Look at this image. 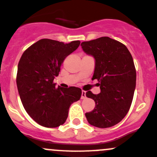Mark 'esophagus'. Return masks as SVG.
<instances>
[{
	"mask_svg": "<svg viewBox=\"0 0 157 157\" xmlns=\"http://www.w3.org/2000/svg\"><path fill=\"white\" fill-rule=\"evenodd\" d=\"M86 92L85 91H82V94H81V99H86Z\"/></svg>",
	"mask_w": 157,
	"mask_h": 157,
	"instance_id": "34e87169",
	"label": "esophagus"
}]
</instances>
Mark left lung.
<instances>
[{"mask_svg":"<svg viewBox=\"0 0 157 157\" xmlns=\"http://www.w3.org/2000/svg\"><path fill=\"white\" fill-rule=\"evenodd\" d=\"M83 50L96 60L92 80L99 81V94L91 91L86 97L96 102L94 109L85 114L88 122L105 128L115 125L129 111L136 86V69L127 47L109 37H100L81 43Z\"/></svg>","mask_w":157,"mask_h":157,"instance_id":"obj_1","label":"left lung"}]
</instances>
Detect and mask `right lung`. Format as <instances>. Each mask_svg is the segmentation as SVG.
<instances>
[{"label":"right lung","instance_id":"obj_1","mask_svg":"<svg viewBox=\"0 0 157 157\" xmlns=\"http://www.w3.org/2000/svg\"><path fill=\"white\" fill-rule=\"evenodd\" d=\"M80 41L64 44L40 39L26 49L20 58L17 85L25 110L36 122L47 128L63 124L71 104L81 97V89L55 87L61 64L80 45Z\"/></svg>","mask_w":157,"mask_h":157}]
</instances>
